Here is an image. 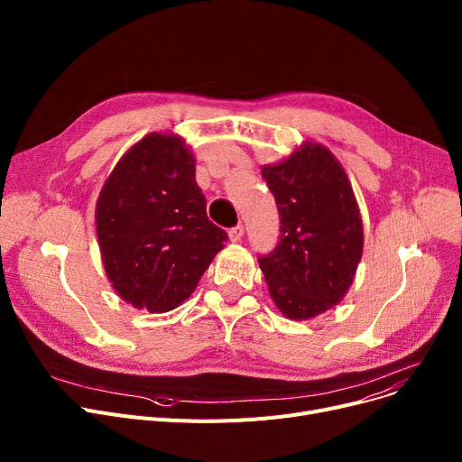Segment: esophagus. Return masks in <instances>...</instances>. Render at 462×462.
I'll list each match as a JSON object with an SVG mask.
<instances>
[{"instance_id":"esophagus-1","label":"esophagus","mask_w":462,"mask_h":462,"mask_svg":"<svg viewBox=\"0 0 462 462\" xmlns=\"http://www.w3.org/2000/svg\"><path fill=\"white\" fill-rule=\"evenodd\" d=\"M228 237H230V241H239L241 237H244V225H236L234 228H230Z\"/></svg>"}]
</instances>
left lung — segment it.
<instances>
[{"instance_id": "1", "label": "left lung", "mask_w": 462, "mask_h": 462, "mask_svg": "<svg viewBox=\"0 0 462 462\" xmlns=\"http://www.w3.org/2000/svg\"><path fill=\"white\" fill-rule=\"evenodd\" d=\"M281 217L277 247L258 256L284 317L307 320L345 298L363 253V223L346 172L320 143L263 166Z\"/></svg>"}]
</instances>
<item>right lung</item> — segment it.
I'll return each instance as SVG.
<instances>
[{
    "mask_svg": "<svg viewBox=\"0 0 462 462\" xmlns=\"http://www.w3.org/2000/svg\"><path fill=\"white\" fill-rule=\"evenodd\" d=\"M194 157L174 134L152 133L121 157L95 221L106 275L136 309L183 303L228 239L206 215Z\"/></svg>",
    "mask_w": 462,
    "mask_h": 462,
    "instance_id": "obj_1",
    "label": "right lung"
}]
</instances>
